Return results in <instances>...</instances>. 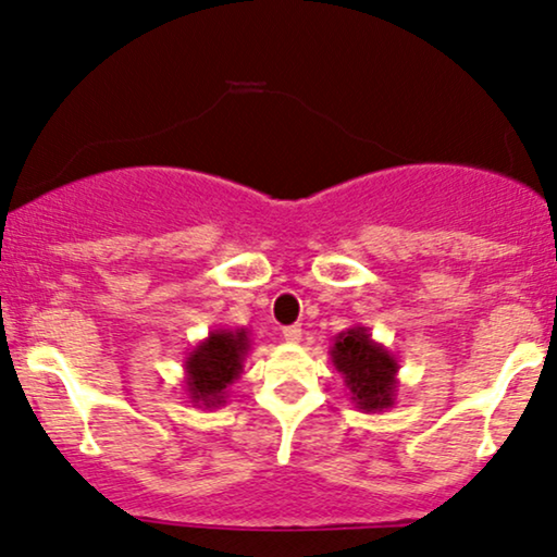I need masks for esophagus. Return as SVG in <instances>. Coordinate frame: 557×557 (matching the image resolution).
Instances as JSON below:
<instances>
[{
    "label": "esophagus",
    "mask_w": 557,
    "mask_h": 557,
    "mask_svg": "<svg viewBox=\"0 0 557 557\" xmlns=\"http://www.w3.org/2000/svg\"><path fill=\"white\" fill-rule=\"evenodd\" d=\"M283 337L287 339V343H300V337H304V330H300L298 324L285 326V330H283Z\"/></svg>",
    "instance_id": "34e87169"
}]
</instances>
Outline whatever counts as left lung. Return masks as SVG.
Listing matches in <instances>:
<instances>
[{
  "label": "left lung",
  "mask_w": 557,
  "mask_h": 557,
  "mask_svg": "<svg viewBox=\"0 0 557 557\" xmlns=\"http://www.w3.org/2000/svg\"><path fill=\"white\" fill-rule=\"evenodd\" d=\"M332 366L337 368L350 399L363 412H386L397 399L399 360L368 334V326H350L339 332L330 347Z\"/></svg>",
  "instance_id": "8db88e82"
}]
</instances>
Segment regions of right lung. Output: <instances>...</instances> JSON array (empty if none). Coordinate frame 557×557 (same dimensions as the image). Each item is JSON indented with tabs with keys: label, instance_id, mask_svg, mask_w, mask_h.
<instances>
[{
	"label": "right lung",
	"instance_id": "right-lung-1",
	"mask_svg": "<svg viewBox=\"0 0 557 557\" xmlns=\"http://www.w3.org/2000/svg\"><path fill=\"white\" fill-rule=\"evenodd\" d=\"M251 350L246 330H212L184 358V384L194 407L218 410L225 405L227 386L240 379Z\"/></svg>",
	"mask_w": 557,
	"mask_h": 557
}]
</instances>
